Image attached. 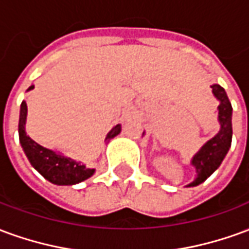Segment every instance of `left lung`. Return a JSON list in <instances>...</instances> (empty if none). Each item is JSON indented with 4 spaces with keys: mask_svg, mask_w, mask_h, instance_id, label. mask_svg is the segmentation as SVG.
I'll use <instances>...</instances> for the list:
<instances>
[{
    "mask_svg": "<svg viewBox=\"0 0 249 249\" xmlns=\"http://www.w3.org/2000/svg\"><path fill=\"white\" fill-rule=\"evenodd\" d=\"M211 88L216 98L220 101L219 121L221 129L193 157L192 165L196 168L197 176L193 183L189 184V187H196L205 181L219 168L230 149L231 141H232V105L224 88L220 87L219 84H213L211 85Z\"/></svg>",
    "mask_w": 249,
    "mask_h": 249,
    "instance_id": "8db88e82",
    "label": "left lung"
}]
</instances>
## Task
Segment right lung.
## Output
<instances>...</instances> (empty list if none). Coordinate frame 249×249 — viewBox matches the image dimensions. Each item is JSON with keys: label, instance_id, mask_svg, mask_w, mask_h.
Segmentation results:
<instances>
[{"label": "right lung", "instance_id": "right-lung-1", "mask_svg": "<svg viewBox=\"0 0 249 249\" xmlns=\"http://www.w3.org/2000/svg\"><path fill=\"white\" fill-rule=\"evenodd\" d=\"M35 85L28 89H33ZM26 112L28 107L26 103L22 101L21 110H19V123H18V133L19 142L24 148L25 155L29 159L30 164L38 171V172L51 183L57 185H73V184L81 183L87 180L94 173V169H89L80 162L71 160V157L57 155L56 152L46 149L36 141L30 139L25 132V121H26ZM121 130V125H116L113 129L110 130L105 140L109 141L117 136Z\"/></svg>", "mask_w": 249, "mask_h": 249}]
</instances>
